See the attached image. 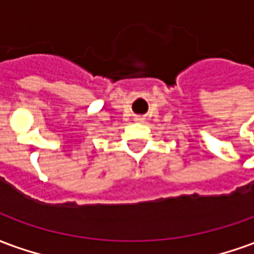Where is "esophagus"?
<instances>
[{
	"label": "esophagus",
	"mask_w": 254,
	"mask_h": 254,
	"mask_svg": "<svg viewBox=\"0 0 254 254\" xmlns=\"http://www.w3.org/2000/svg\"><path fill=\"white\" fill-rule=\"evenodd\" d=\"M134 120H136V121H138V122H143L144 121V117H136V118H134Z\"/></svg>",
	"instance_id": "34e87169"
}]
</instances>
